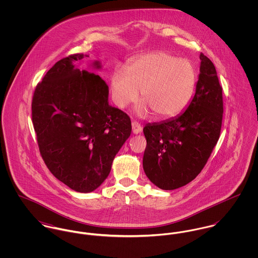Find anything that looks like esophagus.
<instances>
[{
    "instance_id": "1",
    "label": "esophagus",
    "mask_w": 258,
    "mask_h": 258,
    "mask_svg": "<svg viewBox=\"0 0 258 258\" xmlns=\"http://www.w3.org/2000/svg\"><path fill=\"white\" fill-rule=\"evenodd\" d=\"M132 132L134 134H139L142 132V126L138 123V122H135L133 121L132 122Z\"/></svg>"
}]
</instances>
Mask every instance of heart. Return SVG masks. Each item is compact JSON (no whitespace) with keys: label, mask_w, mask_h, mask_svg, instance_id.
Instances as JSON below:
<instances>
[{"label":"heart","mask_w":258,"mask_h":258,"mask_svg":"<svg viewBox=\"0 0 258 258\" xmlns=\"http://www.w3.org/2000/svg\"><path fill=\"white\" fill-rule=\"evenodd\" d=\"M197 84V72L187 59L166 51H153L134 59L127 68L114 70L111 95L119 108H125L139 98L144 100L138 114L151 111L161 119L173 118L186 108Z\"/></svg>","instance_id":"b5f03b06"}]
</instances>
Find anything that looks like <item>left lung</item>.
I'll list each match as a JSON object with an SVG mask.
<instances>
[{
  "label": "left lung",
  "instance_id": "1",
  "mask_svg": "<svg viewBox=\"0 0 258 258\" xmlns=\"http://www.w3.org/2000/svg\"><path fill=\"white\" fill-rule=\"evenodd\" d=\"M196 92L178 116L143 129V169L156 186L171 190L191 182L207 164L221 134L222 88L212 60L200 54Z\"/></svg>",
  "mask_w": 258,
  "mask_h": 258
}]
</instances>
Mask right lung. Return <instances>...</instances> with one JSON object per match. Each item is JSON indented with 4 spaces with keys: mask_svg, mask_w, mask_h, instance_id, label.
Listing matches in <instances>:
<instances>
[{
    "mask_svg": "<svg viewBox=\"0 0 258 258\" xmlns=\"http://www.w3.org/2000/svg\"><path fill=\"white\" fill-rule=\"evenodd\" d=\"M84 56L70 55L46 73L34 93L32 117L50 173L75 191L91 192L108 177L132 126L126 113L109 105L106 82L78 69ZM88 68L102 66L94 60Z\"/></svg>",
    "mask_w": 258,
    "mask_h": 258,
    "instance_id": "obj_1",
    "label": "right lung"
}]
</instances>
